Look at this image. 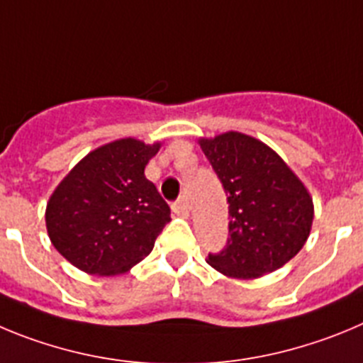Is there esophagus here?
I'll return each instance as SVG.
<instances>
[{"instance_id":"obj_1","label":"esophagus","mask_w":363,"mask_h":363,"mask_svg":"<svg viewBox=\"0 0 363 363\" xmlns=\"http://www.w3.org/2000/svg\"><path fill=\"white\" fill-rule=\"evenodd\" d=\"M172 210H174V213L186 217V215L189 213V206H188V202H186V199L182 197V199H179V201H175L174 204H172Z\"/></svg>"}]
</instances>
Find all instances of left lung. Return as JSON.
I'll return each instance as SVG.
<instances>
[{
  "mask_svg": "<svg viewBox=\"0 0 363 363\" xmlns=\"http://www.w3.org/2000/svg\"><path fill=\"white\" fill-rule=\"evenodd\" d=\"M201 148L228 195L230 237L208 264L235 279H257L282 267L306 244L313 201L286 162L253 137L228 132Z\"/></svg>",
  "mask_w": 363,
  "mask_h": 363,
  "instance_id": "obj_1",
  "label": "left lung"
}]
</instances>
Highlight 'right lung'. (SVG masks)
<instances>
[{"label":"right lung","mask_w":363,"mask_h":363,"mask_svg":"<svg viewBox=\"0 0 363 363\" xmlns=\"http://www.w3.org/2000/svg\"><path fill=\"white\" fill-rule=\"evenodd\" d=\"M161 145L121 139L88 153L55 188L47 230L65 259L90 275L141 262L168 224L169 206L145 177Z\"/></svg>","instance_id":"1"}]
</instances>
